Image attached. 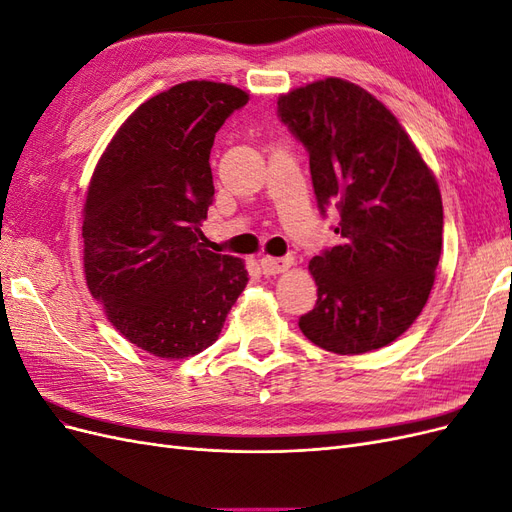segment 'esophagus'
<instances>
[{
    "label": "esophagus",
    "mask_w": 512,
    "mask_h": 512,
    "mask_svg": "<svg viewBox=\"0 0 512 512\" xmlns=\"http://www.w3.org/2000/svg\"><path fill=\"white\" fill-rule=\"evenodd\" d=\"M292 262L294 260L290 256L288 258H271V256H267V258L260 260V269H262V273H265V275H277V273L288 271L292 267Z\"/></svg>",
    "instance_id": "34e87169"
}]
</instances>
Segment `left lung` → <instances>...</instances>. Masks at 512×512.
<instances>
[{"label":"left lung","mask_w":512,"mask_h":512,"mask_svg":"<svg viewBox=\"0 0 512 512\" xmlns=\"http://www.w3.org/2000/svg\"><path fill=\"white\" fill-rule=\"evenodd\" d=\"M277 115L309 153L320 213L339 211V245L309 262L318 301L299 329L335 354L395 342L436 280L444 224L436 177L389 108L350 81L292 89Z\"/></svg>","instance_id":"8db88e82"}]
</instances>
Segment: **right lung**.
I'll list each match as a JSON object with an SVG mask.
<instances>
[{
	"mask_svg": "<svg viewBox=\"0 0 512 512\" xmlns=\"http://www.w3.org/2000/svg\"><path fill=\"white\" fill-rule=\"evenodd\" d=\"M243 89L188 81L123 121L89 181L83 267L91 297L130 344L185 359L220 337L247 284L245 262L207 250L215 132Z\"/></svg>",
	"mask_w": 512,
	"mask_h": 512,
	"instance_id": "right-lung-1",
	"label": "right lung"
}]
</instances>
